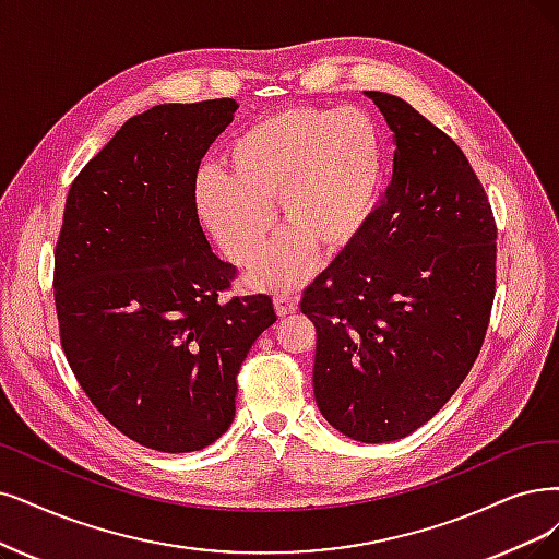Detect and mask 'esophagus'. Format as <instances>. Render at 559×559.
I'll return each instance as SVG.
<instances>
[{
  "label": "esophagus",
  "mask_w": 559,
  "mask_h": 559,
  "mask_svg": "<svg viewBox=\"0 0 559 559\" xmlns=\"http://www.w3.org/2000/svg\"><path fill=\"white\" fill-rule=\"evenodd\" d=\"M274 308H276L278 318H287V316H293L297 311V299L293 295H276L274 297Z\"/></svg>",
  "instance_id": "1"
}]
</instances>
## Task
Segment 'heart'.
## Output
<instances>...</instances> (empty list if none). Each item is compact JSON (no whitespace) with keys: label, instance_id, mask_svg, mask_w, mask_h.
I'll use <instances>...</instances> for the list:
<instances>
[{"label":"heart","instance_id":"1","mask_svg":"<svg viewBox=\"0 0 559 559\" xmlns=\"http://www.w3.org/2000/svg\"><path fill=\"white\" fill-rule=\"evenodd\" d=\"M382 142L373 119L355 108H293L241 131L223 156V175L204 173L198 212L225 255L253 264L266 248L278 200L290 227L251 274L258 290L278 293L313 272L318 246L341 253L373 218L382 193Z\"/></svg>","mask_w":559,"mask_h":559}]
</instances>
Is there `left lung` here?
I'll return each mask as SVG.
<instances>
[{"label":"left lung","mask_w":559,"mask_h":559,"mask_svg":"<svg viewBox=\"0 0 559 559\" xmlns=\"http://www.w3.org/2000/svg\"><path fill=\"white\" fill-rule=\"evenodd\" d=\"M394 133V175L366 230L306 287L322 417L366 444L436 417L479 357L498 227L463 150L407 100L366 92Z\"/></svg>","instance_id":"obj_1"}]
</instances>
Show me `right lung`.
<instances>
[{
  "label": "right lung",
  "instance_id": "obj_1",
  "mask_svg": "<svg viewBox=\"0 0 559 559\" xmlns=\"http://www.w3.org/2000/svg\"><path fill=\"white\" fill-rule=\"evenodd\" d=\"M237 108L214 98L131 117L71 183L55 248L73 376L119 432L163 453L230 428L239 368L276 322L272 297H223L237 269L198 218L200 160Z\"/></svg>",
  "mask_w": 559,
  "mask_h": 559
}]
</instances>
